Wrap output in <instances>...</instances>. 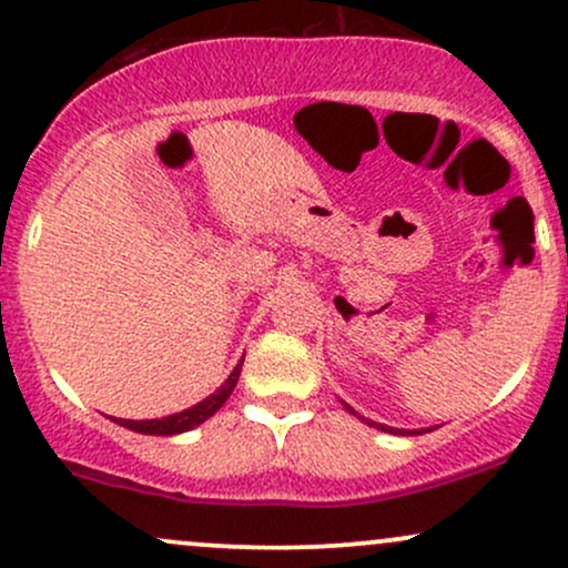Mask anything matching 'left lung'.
Listing matches in <instances>:
<instances>
[{
  "mask_svg": "<svg viewBox=\"0 0 568 568\" xmlns=\"http://www.w3.org/2000/svg\"><path fill=\"white\" fill-rule=\"evenodd\" d=\"M345 406V409L351 412V415H356V412H353V406H348L345 402H339ZM364 419V417H362ZM366 425H372V428H377V430H385V433H396V436H412V433H428V430H433V428H419V430H404V428H390V425H383V423H372V419H364Z\"/></svg>",
  "mask_w": 568,
  "mask_h": 568,
  "instance_id": "obj_1",
  "label": "left lung"
}]
</instances>
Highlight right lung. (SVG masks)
<instances>
[{"mask_svg": "<svg viewBox=\"0 0 568 568\" xmlns=\"http://www.w3.org/2000/svg\"><path fill=\"white\" fill-rule=\"evenodd\" d=\"M242 364H244V358L233 366L229 379H225V383L220 385L215 393H210L204 402L193 404V406H189V409L178 412V415H166L162 419H113V423L122 425V428H126V430L143 433V436H178V433L199 428V425L206 423V419L215 415L220 406L229 402V396L239 383V375H242Z\"/></svg>", "mask_w": 568, "mask_h": 568, "instance_id": "1", "label": "right lung"}]
</instances>
